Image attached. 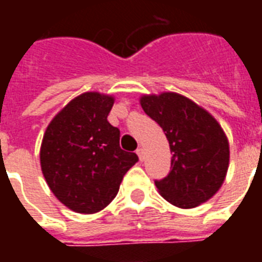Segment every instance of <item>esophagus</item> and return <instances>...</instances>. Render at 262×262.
Returning <instances> with one entry per match:
<instances>
[{
	"mask_svg": "<svg viewBox=\"0 0 262 262\" xmlns=\"http://www.w3.org/2000/svg\"><path fill=\"white\" fill-rule=\"evenodd\" d=\"M136 154L139 155V159L143 162L144 160V149L143 148H137V151H136Z\"/></svg>",
	"mask_w": 262,
	"mask_h": 262,
	"instance_id": "1",
	"label": "esophagus"
}]
</instances>
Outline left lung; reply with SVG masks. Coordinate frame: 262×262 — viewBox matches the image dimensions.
Listing matches in <instances>:
<instances>
[{
  "instance_id": "left-lung-1",
  "label": "left lung",
  "mask_w": 262,
  "mask_h": 262,
  "mask_svg": "<svg viewBox=\"0 0 262 262\" xmlns=\"http://www.w3.org/2000/svg\"><path fill=\"white\" fill-rule=\"evenodd\" d=\"M140 103L163 129L172 154L168 175L155 181L162 197L183 209L208 201L224 182L230 160L222 126L203 107L175 92L144 95Z\"/></svg>"
}]
</instances>
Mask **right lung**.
<instances>
[{"label":"right lung","instance_id":"obj_1","mask_svg":"<svg viewBox=\"0 0 262 262\" xmlns=\"http://www.w3.org/2000/svg\"><path fill=\"white\" fill-rule=\"evenodd\" d=\"M114 98L85 92L68 103L49 123L40 167L57 199L79 213H95L114 200L139 156L119 147V129L107 115Z\"/></svg>","mask_w":262,"mask_h":262}]
</instances>
